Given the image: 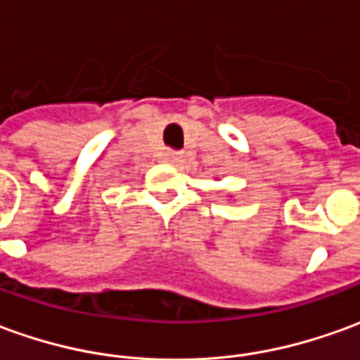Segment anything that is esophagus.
<instances>
[{
  "instance_id": "1",
  "label": "esophagus",
  "mask_w": 360,
  "mask_h": 360,
  "mask_svg": "<svg viewBox=\"0 0 360 360\" xmlns=\"http://www.w3.org/2000/svg\"><path fill=\"white\" fill-rule=\"evenodd\" d=\"M162 158H165L166 162H170V165H176V162H180L182 153H180V150H165V153H162Z\"/></svg>"
}]
</instances>
